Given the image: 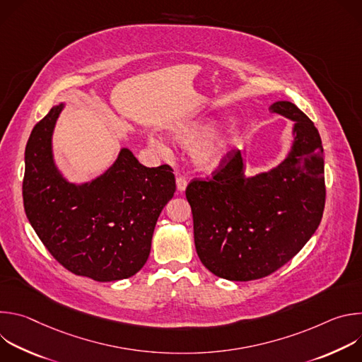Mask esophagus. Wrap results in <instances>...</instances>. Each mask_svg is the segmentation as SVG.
<instances>
[{
  "instance_id": "esophagus-1",
  "label": "esophagus",
  "mask_w": 362,
  "mask_h": 362,
  "mask_svg": "<svg viewBox=\"0 0 362 362\" xmlns=\"http://www.w3.org/2000/svg\"><path fill=\"white\" fill-rule=\"evenodd\" d=\"M186 186H187V180H186V177H183V176H177V177H176V187H177V190H179V192H185Z\"/></svg>"
}]
</instances>
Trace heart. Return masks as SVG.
Returning <instances> with one entry per match:
<instances>
[{
	"instance_id": "1",
	"label": "heart",
	"mask_w": 362,
	"mask_h": 362,
	"mask_svg": "<svg viewBox=\"0 0 362 362\" xmlns=\"http://www.w3.org/2000/svg\"><path fill=\"white\" fill-rule=\"evenodd\" d=\"M214 123L212 120L203 119V120H192V122H186L179 124L173 132L172 136L175 139L176 143L182 144V146H189L196 143L197 140L206 136L203 141H199L193 151H192V158L193 162L196 163V166H199L200 169L204 170H212L215 169L222 159L225 158V154L229 148V144L233 141L235 139V133L232 130H226V132H218L207 136L209 132L214 129ZM151 146L159 150V151H165L166 146L163 141L153 139Z\"/></svg>"
}]
</instances>
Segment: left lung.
<instances>
[{"label":"left lung","mask_w":362,"mask_h":362,"mask_svg":"<svg viewBox=\"0 0 362 362\" xmlns=\"http://www.w3.org/2000/svg\"><path fill=\"white\" fill-rule=\"evenodd\" d=\"M295 122L289 156L268 173L246 177L230 150L209 179H193L186 199L202 264L229 281L268 276L289 262L318 229L325 208L324 148L309 117L291 101L269 107Z\"/></svg>","instance_id":"8db88e82"}]
</instances>
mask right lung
Wrapping results in <instances>:
<instances>
[{
  "label": "right lung",
  "instance_id": "obj_1",
  "mask_svg": "<svg viewBox=\"0 0 362 362\" xmlns=\"http://www.w3.org/2000/svg\"><path fill=\"white\" fill-rule=\"evenodd\" d=\"M62 109L54 106L30 134L23 180L25 215L67 271L98 282L130 278L146 264L154 226L176 190L173 169L146 168L123 148L105 175L80 186L69 183L51 151Z\"/></svg>",
  "mask_w": 362,
  "mask_h": 362
}]
</instances>
